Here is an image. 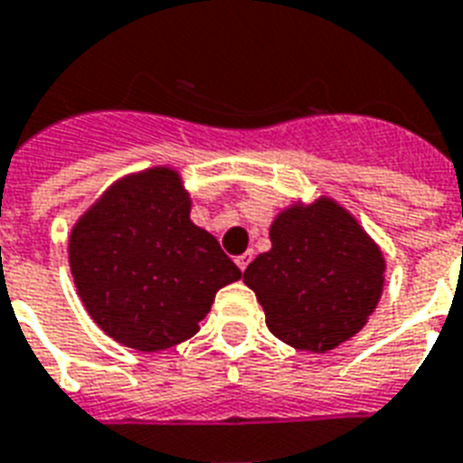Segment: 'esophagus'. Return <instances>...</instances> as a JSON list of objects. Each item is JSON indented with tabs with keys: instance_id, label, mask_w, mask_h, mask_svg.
I'll return each mask as SVG.
<instances>
[{
	"instance_id": "esophagus-1",
	"label": "esophagus",
	"mask_w": 463,
	"mask_h": 463,
	"mask_svg": "<svg viewBox=\"0 0 463 463\" xmlns=\"http://www.w3.org/2000/svg\"><path fill=\"white\" fill-rule=\"evenodd\" d=\"M250 261H252V254L245 252V254H240L238 260H235V264H238V267H240V271H245L247 264H250Z\"/></svg>"
}]
</instances>
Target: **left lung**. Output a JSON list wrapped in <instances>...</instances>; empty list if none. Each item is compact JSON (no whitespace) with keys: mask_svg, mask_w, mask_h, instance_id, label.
Instances as JSON below:
<instances>
[{"mask_svg":"<svg viewBox=\"0 0 463 463\" xmlns=\"http://www.w3.org/2000/svg\"><path fill=\"white\" fill-rule=\"evenodd\" d=\"M271 250L245 269L267 326L283 344L326 353L355 336L380 303L384 257L334 199L293 203L269 231Z\"/></svg>","mask_w":463,"mask_h":463,"instance_id":"1","label":"left lung"}]
</instances>
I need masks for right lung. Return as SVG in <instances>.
I'll return each instance as SVG.
<instances>
[{
  "mask_svg": "<svg viewBox=\"0 0 463 463\" xmlns=\"http://www.w3.org/2000/svg\"><path fill=\"white\" fill-rule=\"evenodd\" d=\"M189 209L177 170L151 167L115 182L74 225L76 290L118 344L154 353L187 341L218 288L242 276Z\"/></svg>",
  "mask_w": 463,
  "mask_h": 463,
  "instance_id": "1",
  "label": "right lung"
}]
</instances>
